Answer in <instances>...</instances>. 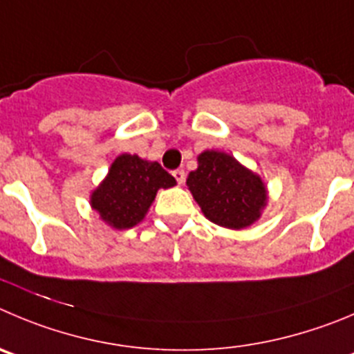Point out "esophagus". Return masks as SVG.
Here are the masks:
<instances>
[{"mask_svg": "<svg viewBox=\"0 0 354 354\" xmlns=\"http://www.w3.org/2000/svg\"><path fill=\"white\" fill-rule=\"evenodd\" d=\"M173 176H174V180L178 181V185H183V181H185V171L183 169H174Z\"/></svg>", "mask_w": 354, "mask_h": 354, "instance_id": "34e87169", "label": "esophagus"}]
</instances>
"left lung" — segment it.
Here are the masks:
<instances>
[{
  "label": "left lung",
  "instance_id": "1",
  "mask_svg": "<svg viewBox=\"0 0 354 354\" xmlns=\"http://www.w3.org/2000/svg\"><path fill=\"white\" fill-rule=\"evenodd\" d=\"M197 162L199 167L188 174L187 187L204 216L234 230L255 223L267 204L262 178L223 151L206 150Z\"/></svg>",
  "mask_w": 354,
  "mask_h": 354
}]
</instances>
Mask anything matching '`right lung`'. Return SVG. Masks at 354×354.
I'll list each match as a JSON object with an SVG mask.
<instances>
[{
  "mask_svg": "<svg viewBox=\"0 0 354 354\" xmlns=\"http://www.w3.org/2000/svg\"><path fill=\"white\" fill-rule=\"evenodd\" d=\"M176 180L158 162L122 153L111 164L108 176L91 196V206L101 220L117 230L138 225L150 209L158 188H171Z\"/></svg>",
  "mask_w": 354,
  "mask_h": 354,
  "instance_id": "1",
  "label": "right lung"
}]
</instances>
